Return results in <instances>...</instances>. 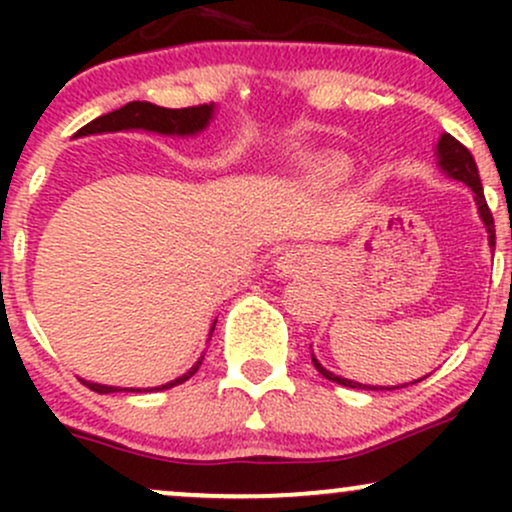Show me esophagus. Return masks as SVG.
<instances>
[{"label": "esophagus", "mask_w": 512, "mask_h": 512, "mask_svg": "<svg viewBox=\"0 0 512 512\" xmlns=\"http://www.w3.org/2000/svg\"><path fill=\"white\" fill-rule=\"evenodd\" d=\"M313 255L303 248H289L276 260V274L279 276H296L313 267Z\"/></svg>", "instance_id": "34e87169"}]
</instances>
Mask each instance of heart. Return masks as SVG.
<instances>
[{
    "label": "heart",
    "instance_id": "1",
    "mask_svg": "<svg viewBox=\"0 0 512 512\" xmlns=\"http://www.w3.org/2000/svg\"><path fill=\"white\" fill-rule=\"evenodd\" d=\"M346 175H349V166H346V163L325 161L310 173V180L320 187H332V185H339V182H344Z\"/></svg>",
    "mask_w": 512,
    "mask_h": 512
}]
</instances>
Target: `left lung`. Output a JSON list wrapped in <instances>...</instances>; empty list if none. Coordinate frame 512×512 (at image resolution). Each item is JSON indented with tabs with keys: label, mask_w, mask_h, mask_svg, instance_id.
<instances>
[{
	"label": "left lung",
	"mask_w": 512,
	"mask_h": 512,
	"mask_svg": "<svg viewBox=\"0 0 512 512\" xmlns=\"http://www.w3.org/2000/svg\"><path fill=\"white\" fill-rule=\"evenodd\" d=\"M436 156H438L440 170H443L448 178L460 180L467 187H472L474 202H477L481 221H484L486 231H489V245L493 248V245H496V228H493L491 209H489V204H486V199H484V190H481L479 170H477V163H474V156L469 154L467 146H462L455 137H450V134H440L438 146H436ZM310 356H313V366L317 368V373H322L327 380H332V383H337V385L356 387V390H399V387H407V385H390V387L375 385L373 387V385L354 383V380H346V378H342V375L330 373V370H327L320 361H317L315 354H310ZM421 380H424V378H421ZM414 383H419V380H414ZM414 383H411V385H414Z\"/></svg>",
	"instance_id": "obj_1"
}]
</instances>
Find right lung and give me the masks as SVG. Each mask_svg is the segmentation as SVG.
<instances>
[{
  "instance_id": "1",
  "label": "right lung",
  "mask_w": 512,
  "mask_h": 512,
  "mask_svg": "<svg viewBox=\"0 0 512 512\" xmlns=\"http://www.w3.org/2000/svg\"><path fill=\"white\" fill-rule=\"evenodd\" d=\"M211 117H214V103L173 110V108H161V105L146 103V101H132L122 105L120 110H113V113L91 120L86 127H81L79 132H76V137H88V134H105V132H125V129H146V132L192 137V134L202 132V129L209 125ZM214 325H211V332H214ZM202 361L204 356H199V361L187 370L185 375L170 380L166 385L146 387L144 392H161V390H168V387L185 383V380H190L192 375L197 373L199 366H202ZM81 383H84L88 390L98 392V395H110V392H142V390H134V387H113V385H101V383H88V380H81Z\"/></svg>"
}]
</instances>
